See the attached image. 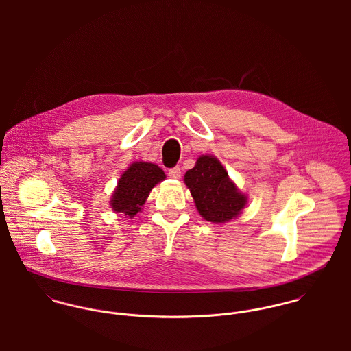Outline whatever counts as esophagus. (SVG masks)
I'll return each instance as SVG.
<instances>
[{"instance_id": "1", "label": "esophagus", "mask_w": 351, "mask_h": 351, "mask_svg": "<svg viewBox=\"0 0 351 351\" xmlns=\"http://www.w3.org/2000/svg\"><path fill=\"white\" fill-rule=\"evenodd\" d=\"M167 174L171 177V178H180L181 177V169L180 166H174L171 169L167 170Z\"/></svg>"}]
</instances>
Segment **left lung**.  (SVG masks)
<instances>
[{"mask_svg": "<svg viewBox=\"0 0 351 351\" xmlns=\"http://www.w3.org/2000/svg\"><path fill=\"white\" fill-rule=\"evenodd\" d=\"M185 184L199 213L212 223H226L237 217L247 202L228 178L223 165L212 155H201L196 166L186 171Z\"/></svg>", "mask_w": 351, "mask_h": 351, "instance_id": "obj_1", "label": "left lung"}]
</instances>
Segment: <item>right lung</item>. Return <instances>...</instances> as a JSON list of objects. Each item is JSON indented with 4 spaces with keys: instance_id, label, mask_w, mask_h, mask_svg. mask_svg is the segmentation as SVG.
Listing matches in <instances>:
<instances>
[{
    "instance_id": "right-lung-1",
    "label": "right lung",
    "mask_w": 351,
    "mask_h": 351,
    "mask_svg": "<svg viewBox=\"0 0 351 351\" xmlns=\"http://www.w3.org/2000/svg\"><path fill=\"white\" fill-rule=\"evenodd\" d=\"M165 173L160 167L149 162L132 163L121 176L117 188L112 196V208L125 216L134 217L141 212L142 205L150 195V191L165 180Z\"/></svg>"
}]
</instances>
